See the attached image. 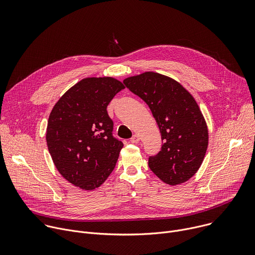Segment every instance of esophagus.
Instances as JSON below:
<instances>
[{"label":"esophagus","instance_id":"34e87169","mask_svg":"<svg viewBox=\"0 0 255 255\" xmlns=\"http://www.w3.org/2000/svg\"><path fill=\"white\" fill-rule=\"evenodd\" d=\"M139 140H140L139 136L135 134V135H134V136H132V138L130 139V142H131V143H138V142H139Z\"/></svg>","mask_w":255,"mask_h":255}]
</instances>
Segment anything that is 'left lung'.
<instances>
[{"mask_svg":"<svg viewBox=\"0 0 255 255\" xmlns=\"http://www.w3.org/2000/svg\"><path fill=\"white\" fill-rule=\"evenodd\" d=\"M146 103L161 133V149L148 166L165 184L190 179L200 168L208 147V128L193 96L176 81L147 71L124 80Z\"/></svg>","mask_w":255,"mask_h":255,"instance_id":"8db88e82","label":"left lung"}]
</instances>
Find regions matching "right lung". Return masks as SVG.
Wrapping results in <instances>:
<instances>
[{"mask_svg": "<svg viewBox=\"0 0 255 255\" xmlns=\"http://www.w3.org/2000/svg\"><path fill=\"white\" fill-rule=\"evenodd\" d=\"M124 85L87 78L71 87L49 115L46 142L59 173L83 190L99 188L115 168L123 143L113 136L107 107Z\"/></svg>", "mask_w": 255, "mask_h": 255, "instance_id": "add662e5", "label": "right lung"}]
</instances>
